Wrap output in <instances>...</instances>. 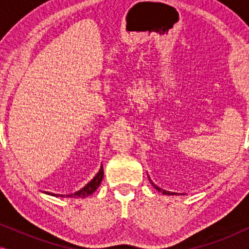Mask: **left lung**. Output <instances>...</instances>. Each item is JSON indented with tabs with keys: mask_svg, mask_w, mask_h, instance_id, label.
<instances>
[{
	"mask_svg": "<svg viewBox=\"0 0 249 249\" xmlns=\"http://www.w3.org/2000/svg\"><path fill=\"white\" fill-rule=\"evenodd\" d=\"M155 188L158 189L159 192H162L163 194H165V195H175V194H176V193H172V192H166V190H162L161 188H159V187H156V186H155Z\"/></svg>",
	"mask_w": 249,
	"mask_h": 249,
	"instance_id": "left-lung-1",
	"label": "left lung"
}]
</instances>
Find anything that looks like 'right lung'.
<instances>
[{
    "mask_svg": "<svg viewBox=\"0 0 249 249\" xmlns=\"http://www.w3.org/2000/svg\"><path fill=\"white\" fill-rule=\"evenodd\" d=\"M103 176H104L103 166H101L100 171H98L97 175L94 177V179L91 180L90 182H88L83 189L78 190L77 193L72 194V195H68V197H74V198H78V197H79V198H84V197L91 195V194L98 188V186H100V183L102 182V179H103ZM46 194H49V195H52V196H56L55 194H51V193H46Z\"/></svg>",
    "mask_w": 249,
    "mask_h": 249,
    "instance_id": "right-lung-1",
    "label": "right lung"
}]
</instances>
